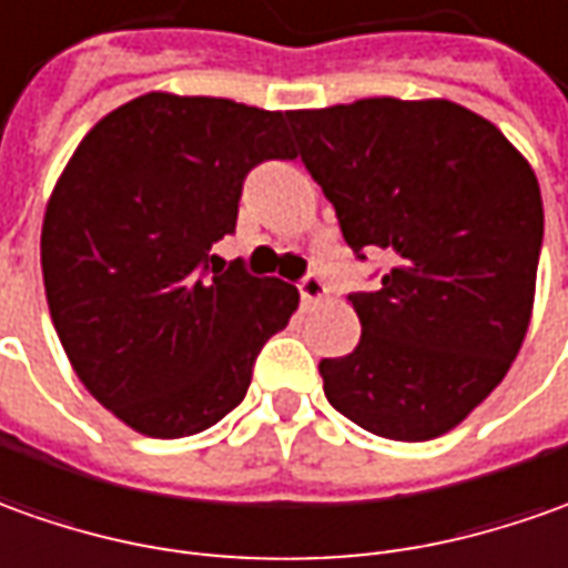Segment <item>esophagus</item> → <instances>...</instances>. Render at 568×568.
<instances>
[{
    "label": "esophagus",
    "instance_id": "34e87169",
    "mask_svg": "<svg viewBox=\"0 0 568 568\" xmlns=\"http://www.w3.org/2000/svg\"><path fill=\"white\" fill-rule=\"evenodd\" d=\"M298 292H301V298H304V304H316V301L326 298V292H329V288H326V283H323L320 276L311 273V276H304V280L298 283Z\"/></svg>",
    "mask_w": 568,
    "mask_h": 568
}]
</instances>
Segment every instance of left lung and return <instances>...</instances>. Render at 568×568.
Listing matches in <instances>:
<instances>
[{"mask_svg":"<svg viewBox=\"0 0 568 568\" xmlns=\"http://www.w3.org/2000/svg\"><path fill=\"white\" fill-rule=\"evenodd\" d=\"M351 252H385L357 292V348L320 361L338 414L392 442L460 426L516 361L544 239L538 176L495 123L447 99L288 111Z\"/></svg>","mask_w":568,"mask_h":568,"instance_id":"left-lung-1","label":"left lung"}]
</instances>
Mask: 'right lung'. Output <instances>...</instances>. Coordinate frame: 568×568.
Here are the masks:
<instances>
[{"mask_svg": "<svg viewBox=\"0 0 568 568\" xmlns=\"http://www.w3.org/2000/svg\"><path fill=\"white\" fill-rule=\"evenodd\" d=\"M283 111L145 92L80 139L45 204L49 314L73 373L149 438L211 429L298 288L214 264L252 168L295 158Z\"/></svg>", "mask_w": 568, "mask_h": 568, "instance_id": "obj_1", "label": "right lung"}]
</instances>
